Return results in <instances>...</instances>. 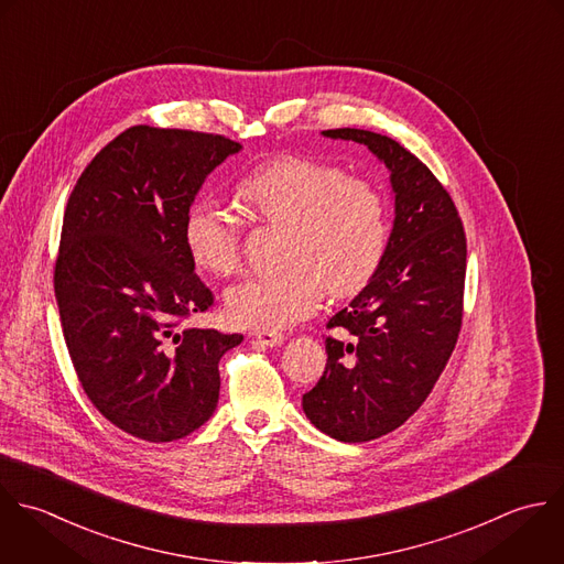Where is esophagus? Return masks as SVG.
Masks as SVG:
<instances>
[{"label": "esophagus", "mask_w": 564, "mask_h": 564, "mask_svg": "<svg viewBox=\"0 0 564 564\" xmlns=\"http://www.w3.org/2000/svg\"><path fill=\"white\" fill-rule=\"evenodd\" d=\"M254 338H257V343H261L263 347H276V345L283 343L285 336H283L281 332H276V329H263V332H257Z\"/></svg>", "instance_id": "obj_1"}]
</instances>
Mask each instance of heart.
<instances>
[{
  "instance_id": "1",
  "label": "heart",
  "mask_w": 564,
  "mask_h": 564,
  "mask_svg": "<svg viewBox=\"0 0 564 564\" xmlns=\"http://www.w3.org/2000/svg\"><path fill=\"white\" fill-rule=\"evenodd\" d=\"M237 195L270 226H285L283 270L248 279L226 294L237 325L279 329L316 312L332 296L360 292L380 270L391 243L384 193L336 164L281 155L237 182ZM184 243L197 265L230 276L241 270L239 221L213 199L195 202L184 219Z\"/></svg>"
}]
</instances>
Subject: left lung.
Returning <instances> with one entry per match:
<instances>
[{"label": "left lung", "mask_w": 564, "mask_h": 564, "mask_svg": "<svg viewBox=\"0 0 564 564\" xmlns=\"http://www.w3.org/2000/svg\"><path fill=\"white\" fill-rule=\"evenodd\" d=\"M367 144L391 171L395 221L378 274L332 321L327 365L303 395L310 422L338 442L400 429L429 398L464 318L466 232L444 184L409 149L367 129H327Z\"/></svg>", "instance_id": "1"}]
</instances>
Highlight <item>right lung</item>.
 <instances>
[{"mask_svg": "<svg viewBox=\"0 0 564 564\" xmlns=\"http://www.w3.org/2000/svg\"><path fill=\"white\" fill-rule=\"evenodd\" d=\"M239 142L135 124L80 173L63 215L54 296L89 402L120 431L166 444L219 400V360L241 334L184 327L215 296L195 274L184 219Z\"/></svg>", "mask_w": 564, "mask_h": 564, "instance_id": "obj_1", "label": "right lung"}]
</instances>
